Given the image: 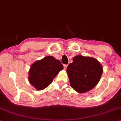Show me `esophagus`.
<instances>
[{
    "instance_id": "34e87169",
    "label": "esophagus",
    "mask_w": 121,
    "mask_h": 121,
    "mask_svg": "<svg viewBox=\"0 0 121 121\" xmlns=\"http://www.w3.org/2000/svg\"><path fill=\"white\" fill-rule=\"evenodd\" d=\"M67 66H68V65L67 64H64V70H66V68H67Z\"/></svg>"
}]
</instances>
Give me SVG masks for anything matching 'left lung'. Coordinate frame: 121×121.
<instances>
[{"instance_id":"1","label":"left lung","mask_w":121,"mask_h":121,"mask_svg":"<svg viewBox=\"0 0 121 121\" xmlns=\"http://www.w3.org/2000/svg\"><path fill=\"white\" fill-rule=\"evenodd\" d=\"M66 69L70 86L77 92L83 93L98 83L103 72L97 59L81 55L75 56Z\"/></svg>"}]
</instances>
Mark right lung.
I'll list each match as a JSON object with an SVG mask.
<instances>
[{
	"instance_id": "1",
	"label": "right lung",
	"mask_w": 121,
	"mask_h": 121,
	"mask_svg": "<svg viewBox=\"0 0 121 121\" xmlns=\"http://www.w3.org/2000/svg\"><path fill=\"white\" fill-rule=\"evenodd\" d=\"M63 69V65L59 60L51 56L45 57L31 65L28 81L36 90H44Z\"/></svg>"
}]
</instances>
